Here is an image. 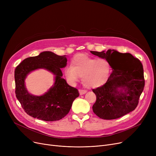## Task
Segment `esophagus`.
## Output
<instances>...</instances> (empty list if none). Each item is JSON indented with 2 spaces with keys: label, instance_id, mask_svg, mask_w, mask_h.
I'll return each mask as SVG.
<instances>
[{
  "label": "esophagus",
  "instance_id": "1",
  "mask_svg": "<svg viewBox=\"0 0 156 156\" xmlns=\"http://www.w3.org/2000/svg\"><path fill=\"white\" fill-rule=\"evenodd\" d=\"M87 92V91L86 90H84V89H80L79 90V93L80 95H83V94H86Z\"/></svg>",
  "mask_w": 156,
  "mask_h": 156
}]
</instances>
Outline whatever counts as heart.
I'll return each mask as SVG.
<instances>
[{
    "label": "heart",
    "instance_id": "b5f03b06",
    "mask_svg": "<svg viewBox=\"0 0 156 156\" xmlns=\"http://www.w3.org/2000/svg\"><path fill=\"white\" fill-rule=\"evenodd\" d=\"M111 71L109 62L105 59H97L84 54L73 57L71 65L64 69V75L71 84L75 83L82 76L83 84L88 88H97L107 82Z\"/></svg>",
    "mask_w": 156,
    "mask_h": 156
}]
</instances>
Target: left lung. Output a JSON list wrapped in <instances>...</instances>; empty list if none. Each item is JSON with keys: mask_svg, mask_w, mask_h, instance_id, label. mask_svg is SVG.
Listing matches in <instances>:
<instances>
[{"mask_svg": "<svg viewBox=\"0 0 156 156\" xmlns=\"http://www.w3.org/2000/svg\"><path fill=\"white\" fill-rule=\"evenodd\" d=\"M90 52L108 60L114 69L107 82L92 90L97 97L94 112L103 119H114L135 110L145 86L141 62L129 53L111 49Z\"/></svg>", "mask_w": 156, "mask_h": 156, "instance_id": "left-lung-1", "label": "left lung"}]
</instances>
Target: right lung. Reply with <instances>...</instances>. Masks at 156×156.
Returning <instances> with one entry per match:
<instances>
[{
  "label": "right lung",
  "instance_id": "obj_1",
  "mask_svg": "<svg viewBox=\"0 0 156 156\" xmlns=\"http://www.w3.org/2000/svg\"><path fill=\"white\" fill-rule=\"evenodd\" d=\"M66 55H58L50 51L23 60L14 71L16 96L28 115L45 121L61 119L69 112L73 102L79 96L78 90L69 86L62 78L61 68L66 67ZM45 69L53 73L55 82L44 95L35 96L27 90L24 80L31 71Z\"/></svg>",
  "mask_w": 156,
  "mask_h": 156
}]
</instances>
